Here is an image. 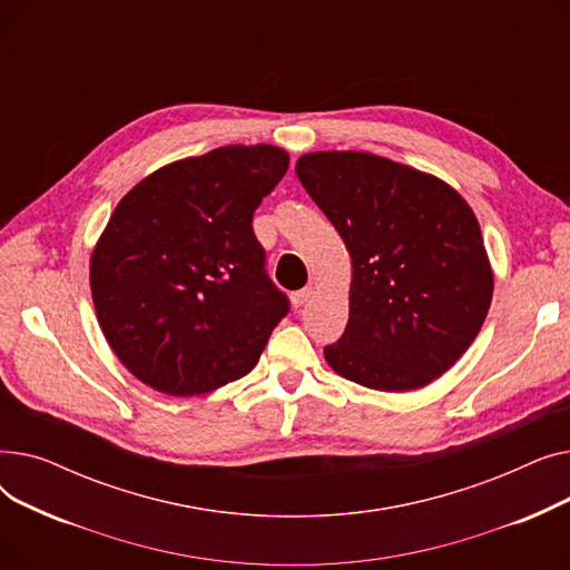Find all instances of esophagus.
Segmentation results:
<instances>
[{
    "label": "esophagus",
    "mask_w": 570,
    "mask_h": 570,
    "mask_svg": "<svg viewBox=\"0 0 570 570\" xmlns=\"http://www.w3.org/2000/svg\"><path fill=\"white\" fill-rule=\"evenodd\" d=\"M314 295V288L312 286H305L303 291H295L293 295H291V303H293V307L295 309H301L303 305H307L309 303V297Z\"/></svg>",
    "instance_id": "esophagus-1"
}]
</instances>
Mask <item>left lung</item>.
<instances>
[{
  "instance_id": "1",
  "label": "left lung",
  "mask_w": 570,
  "mask_h": 570,
  "mask_svg": "<svg viewBox=\"0 0 570 570\" xmlns=\"http://www.w3.org/2000/svg\"><path fill=\"white\" fill-rule=\"evenodd\" d=\"M295 173L351 254V314L325 346L337 374L385 393L451 370L492 303L481 226L441 179L370 153H312Z\"/></svg>"
}]
</instances>
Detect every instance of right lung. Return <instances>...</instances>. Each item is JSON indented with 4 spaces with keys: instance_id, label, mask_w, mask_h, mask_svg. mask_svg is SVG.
I'll list each match as a JSON object with an SVG mask.
<instances>
[{
    "instance_id": "1",
    "label": "right lung",
    "mask_w": 570,
    "mask_h": 570,
    "mask_svg": "<svg viewBox=\"0 0 570 570\" xmlns=\"http://www.w3.org/2000/svg\"><path fill=\"white\" fill-rule=\"evenodd\" d=\"M288 170L273 145H228L147 175L89 261L101 331L142 383L189 397L254 370L288 314L254 213Z\"/></svg>"
}]
</instances>
